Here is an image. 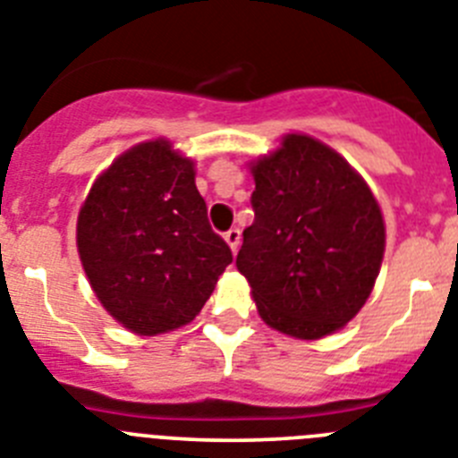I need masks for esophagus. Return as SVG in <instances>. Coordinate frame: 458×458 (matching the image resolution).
Masks as SVG:
<instances>
[{
	"mask_svg": "<svg viewBox=\"0 0 458 458\" xmlns=\"http://www.w3.org/2000/svg\"><path fill=\"white\" fill-rule=\"evenodd\" d=\"M224 237H225V242H228V246L233 249V251H237V249H240V242H242L240 228H230L228 233L224 234Z\"/></svg>",
	"mask_w": 458,
	"mask_h": 458,
	"instance_id": "esophagus-1",
	"label": "esophagus"
}]
</instances>
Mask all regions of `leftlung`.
Here are the masks:
<instances>
[{"mask_svg":"<svg viewBox=\"0 0 458 458\" xmlns=\"http://www.w3.org/2000/svg\"><path fill=\"white\" fill-rule=\"evenodd\" d=\"M253 224L237 269L269 327L320 339L357 316L385 253V224L367 182L316 138L290 133L251 163Z\"/></svg>","mask_w":458,"mask_h":458,"instance_id":"1","label":"left lung"}]
</instances>
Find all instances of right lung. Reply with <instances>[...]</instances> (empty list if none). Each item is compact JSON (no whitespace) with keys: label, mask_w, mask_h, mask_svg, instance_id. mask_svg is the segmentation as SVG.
<instances>
[{"label":"right lung","mask_w":458,"mask_h":458,"mask_svg":"<svg viewBox=\"0 0 458 458\" xmlns=\"http://www.w3.org/2000/svg\"><path fill=\"white\" fill-rule=\"evenodd\" d=\"M78 253L103 309L140 336L191 323L233 262L207 221L193 161L168 140L135 145L94 182Z\"/></svg>","instance_id":"1"}]
</instances>
